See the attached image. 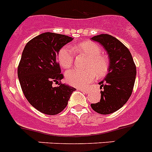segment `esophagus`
<instances>
[{"label": "esophagus", "instance_id": "esophagus-1", "mask_svg": "<svg viewBox=\"0 0 152 152\" xmlns=\"http://www.w3.org/2000/svg\"><path fill=\"white\" fill-rule=\"evenodd\" d=\"M79 90L82 91V92H84V93H86V94H88V93H89V91L88 90V89H81V88H80V89H79Z\"/></svg>", "mask_w": 152, "mask_h": 152}]
</instances>
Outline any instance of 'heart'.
Listing matches in <instances>:
<instances>
[{
  "instance_id": "heart-1",
  "label": "heart",
  "mask_w": 152,
  "mask_h": 152,
  "mask_svg": "<svg viewBox=\"0 0 152 152\" xmlns=\"http://www.w3.org/2000/svg\"><path fill=\"white\" fill-rule=\"evenodd\" d=\"M73 50L79 54L88 57L84 70L72 69L66 73V80L72 86L84 88L94 81L96 75L103 77L109 69V60L107 56L102 55L99 45L94 42L86 41L75 45ZM60 65L64 69H69L74 62V53L67 46L62 47L57 55Z\"/></svg>"
}]
</instances>
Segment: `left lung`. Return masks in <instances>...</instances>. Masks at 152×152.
<instances>
[{
	"label": "left lung",
	"instance_id": "left-lung-1",
	"mask_svg": "<svg viewBox=\"0 0 152 152\" xmlns=\"http://www.w3.org/2000/svg\"><path fill=\"white\" fill-rule=\"evenodd\" d=\"M91 39L99 42L107 51L109 69L104 80L99 83L101 99L91 104L95 112L102 115L115 113L125 105L132 93L136 66L132 54L125 45L109 34H99Z\"/></svg>",
	"mask_w": 152,
	"mask_h": 152
}]
</instances>
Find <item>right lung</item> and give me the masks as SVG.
Returning a JSON list of instances; mask_svg holds the SVG:
<instances>
[{"mask_svg": "<svg viewBox=\"0 0 152 152\" xmlns=\"http://www.w3.org/2000/svg\"><path fill=\"white\" fill-rule=\"evenodd\" d=\"M72 40L70 37L47 32L30 39L23 49L18 68L20 84L27 101L40 113H61L76 90L60 83L63 76L56 60L60 49ZM59 81L58 87L52 86Z\"/></svg>", "mask_w": 152, "mask_h": 152, "instance_id": "1", "label": "right lung"}]
</instances>
